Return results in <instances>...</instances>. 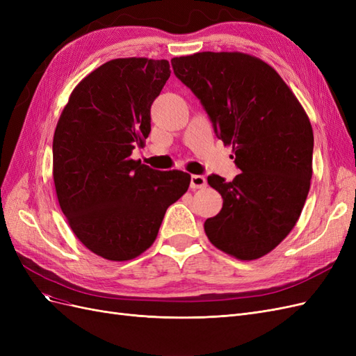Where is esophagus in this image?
<instances>
[{"instance_id": "34e87169", "label": "esophagus", "mask_w": 356, "mask_h": 356, "mask_svg": "<svg viewBox=\"0 0 356 356\" xmlns=\"http://www.w3.org/2000/svg\"><path fill=\"white\" fill-rule=\"evenodd\" d=\"M190 187H191L193 190H197V188L207 187V178L202 177V175H191V179H190Z\"/></svg>"}]
</instances>
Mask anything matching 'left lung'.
I'll list each match as a JSON object with an SVG mask.
<instances>
[{
  "label": "left lung",
  "instance_id": "1",
  "mask_svg": "<svg viewBox=\"0 0 356 356\" xmlns=\"http://www.w3.org/2000/svg\"><path fill=\"white\" fill-rule=\"evenodd\" d=\"M170 63L241 169L230 182L208 177L222 208L204 221V233L225 254L260 258L286 238L305 207L314 156L309 117L281 75L246 53L202 51Z\"/></svg>",
  "mask_w": 356,
  "mask_h": 356
}]
</instances>
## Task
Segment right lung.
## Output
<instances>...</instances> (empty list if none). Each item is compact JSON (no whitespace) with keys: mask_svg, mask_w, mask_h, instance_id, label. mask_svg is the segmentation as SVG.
Wrapping results in <instances>:
<instances>
[{"mask_svg":"<svg viewBox=\"0 0 356 356\" xmlns=\"http://www.w3.org/2000/svg\"><path fill=\"white\" fill-rule=\"evenodd\" d=\"M169 62L113 59L72 90L53 136V179L60 209L80 242L111 261H127L157 238L165 212L190 186L182 170L131 159L152 131L149 108Z\"/></svg>","mask_w":356,"mask_h":356,"instance_id":"1","label":"right lung"}]
</instances>
